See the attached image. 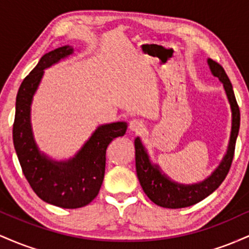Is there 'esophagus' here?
Here are the masks:
<instances>
[{"instance_id": "34e87169", "label": "esophagus", "mask_w": 249, "mask_h": 249, "mask_svg": "<svg viewBox=\"0 0 249 249\" xmlns=\"http://www.w3.org/2000/svg\"><path fill=\"white\" fill-rule=\"evenodd\" d=\"M130 130L134 133H142L145 130L144 123L138 121V119H133V121L130 122Z\"/></svg>"}]
</instances>
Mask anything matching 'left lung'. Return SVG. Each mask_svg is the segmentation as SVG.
Listing matches in <instances>:
<instances>
[{
  "label": "left lung",
  "mask_w": 249,
  "mask_h": 249,
  "mask_svg": "<svg viewBox=\"0 0 249 249\" xmlns=\"http://www.w3.org/2000/svg\"><path fill=\"white\" fill-rule=\"evenodd\" d=\"M208 65L212 73L218 77L219 81L224 84L225 92L230 102L232 110V130H231L230 144L227 147V153L215 171L205 179L204 181L192 185H182L171 180L165 173H162L158 165L151 162L148 154L142 144L141 139L137 137L134 141L136 148V171L142 191L150 198L151 201L158 206L165 208H182L192 206L196 202L201 201L206 196L212 194L224 181L231 165H232L235 142L240 128V110L234 95L232 83L225 72L224 68L213 59H208Z\"/></svg>",
  "instance_id": "obj_1"
}]
</instances>
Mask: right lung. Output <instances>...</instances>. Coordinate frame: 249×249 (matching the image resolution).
<instances>
[{
  "instance_id": "add662e5",
  "label": "right lung",
  "mask_w": 249,
  "mask_h": 249,
  "mask_svg": "<svg viewBox=\"0 0 249 249\" xmlns=\"http://www.w3.org/2000/svg\"><path fill=\"white\" fill-rule=\"evenodd\" d=\"M73 53L69 45L45 53L22 82L16 97L13 141L22 172L43 201L62 208H79L98 194L105 173V154L111 142L124 136L125 122L101 125L79 152L67 161H55L41 153L33 136L30 105L44 69Z\"/></svg>"
}]
</instances>
